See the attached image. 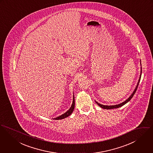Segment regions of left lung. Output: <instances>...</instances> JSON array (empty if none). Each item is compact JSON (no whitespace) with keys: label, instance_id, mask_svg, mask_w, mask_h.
<instances>
[{"label":"left lung","instance_id":"obj_1","mask_svg":"<svg viewBox=\"0 0 153 153\" xmlns=\"http://www.w3.org/2000/svg\"><path fill=\"white\" fill-rule=\"evenodd\" d=\"M141 73H142V68H141V74H140V79H139V80H138V83H137V86H136V88H135L134 91H133V93H132V94L129 97V98H128V99H127L125 102H121V103H120V104H119L114 105H102V104H101L99 103L98 102H96V103H97V104H98L100 107H102V108H104V109H107V110H108V109H113V108H119V107H120L123 106V105H124L125 104H126L127 102H129V101L132 99V97H133V96L134 95V94L136 93V91H137V88H138V85H139V83H140V82L141 76Z\"/></svg>","mask_w":153,"mask_h":153}]
</instances>
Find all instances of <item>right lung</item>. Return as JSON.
<instances>
[{
	"mask_svg": "<svg viewBox=\"0 0 153 153\" xmlns=\"http://www.w3.org/2000/svg\"><path fill=\"white\" fill-rule=\"evenodd\" d=\"M74 105H75V102H74V96H73V103L72 105L71 106V107L69 108L68 111H66L65 113H64L63 114L61 115L60 116H59L56 118H55V120H61V119H65L66 117H68L73 111V110L74 108Z\"/></svg>",
	"mask_w": 153,
	"mask_h": 153,
	"instance_id": "obj_1",
	"label": "right lung"
}]
</instances>
